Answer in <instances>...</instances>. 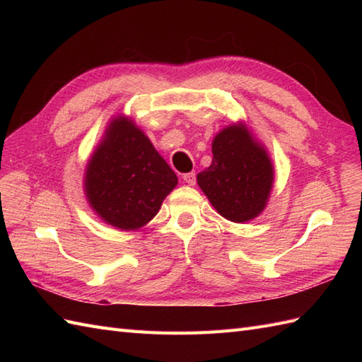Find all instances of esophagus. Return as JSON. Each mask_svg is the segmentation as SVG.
<instances>
[{
	"instance_id": "obj_1",
	"label": "esophagus",
	"mask_w": 362,
	"mask_h": 362,
	"mask_svg": "<svg viewBox=\"0 0 362 362\" xmlns=\"http://www.w3.org/2000/svg\"><path fill=\"white\" fill-rule=\"evenodd\" d=\"M183 180H185L188 185H194V183H196V173L191 171V173L183 174Z\"/></svg>"
}]
</instances>
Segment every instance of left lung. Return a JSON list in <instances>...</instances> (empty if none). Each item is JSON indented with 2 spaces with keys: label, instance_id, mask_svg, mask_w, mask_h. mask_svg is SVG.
<instances>
[{
  "label": "left lung",
  "instance_id": "8db88e82",
  "mask_svg": "<svg viewBox=\"0 0 362 362\" xmlns=\"http://www.w3.org/2000/svg\"><path fill=\"white\" fill-rule=\"evenodd\" d=\"M211 165L197 174V185L226 219L247 222L266 209L274 185V166L264 146L243 122L214 136Z\"/></svg>",
  "mask_w": 362,
  "mask_h": 362
}]
</instances>
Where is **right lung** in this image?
Wrapping results in <instances>:
<instances>
[{
	"mask_svg": "<svg viewBox=\"0 0 362 362\" xmlns=\"http://www.w3.org/2000/svg\"><path fill=\"white\" fill-rule=\"evenodd\" d=\"M177 175L132 119L110 121L88 160L83 189L105 224L136 230L156 216Z\"/></svg>",
	"mask_w": 362,
	"mask_h": 362,
	"instance_id": "1",
	"label": "right lung"
}]
</instances>
